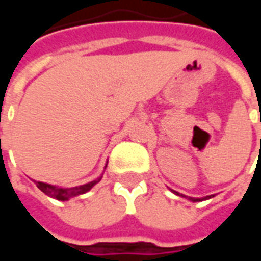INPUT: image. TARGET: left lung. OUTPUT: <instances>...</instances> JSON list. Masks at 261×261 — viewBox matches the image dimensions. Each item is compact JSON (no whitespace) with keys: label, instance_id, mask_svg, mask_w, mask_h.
<instances>
[{"label":"left lung","instance_id":"1","mask_svg":"<svg viewBox=\"0 0 261 261\" xmlns=\"http://www.w3.org/2000/svg\"><path fill=\"white\" fill-rule=\"evenodd\" d=\"M176 193V192H175ZM211 197H214V194L213 196H207V197H204V198H193V197H189V200H192V201H202V200H207V198H211Z\"/></svg>","mask_w":261,"mask_h":261}]
</instances>
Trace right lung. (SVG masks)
Listing matches in <instances>:
<instances>
[{
    "instance_id": "1",
    "label": "right lung",
    "mask_w": 261,
    "mask_h": 261,
    "mask_svg": "<svg viewBox=\"0 0 261 261\" xmlns=\"http://www.w3.org/2000/svg\"><path fill=\"white\" fill-rule=\"evenodd\" d=\"M102 179L97 177L96 180L89 181L86 185H82V186H76V187H57V186H51V185H47V183H43V181H36V186L42 190L44 194H47L48 197H53L56 200H60V201H67L69 198H72L75 196H80V194H85L86 192H89L92 187L95 186L96 183H99Z\"/></svg>"
}]
</instances>
